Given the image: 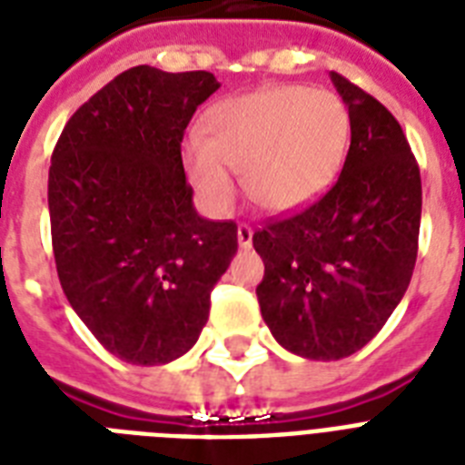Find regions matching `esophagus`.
<instances>
[{
  "label": "esophagus",
  "instance_id": "34e87169",
  "mask_svg": "<svg viewBox=\"0 0 465 465\" xmlns=\"http://www.w3.org/2000/svg\"><path fill=\"white\" fill-rule=\"evenodd\" d=\"M236 236H239L241 248H251V243H253V229H251V226L239 224V232H236Z\"/></svg>",
  "mask_w": 465,
  "mask_h": 465
}]
</instances>
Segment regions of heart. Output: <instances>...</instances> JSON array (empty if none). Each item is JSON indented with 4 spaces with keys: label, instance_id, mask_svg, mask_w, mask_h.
Here are the masks:
<instances>
[{
    "label": "heart",
    "instance_id": "1",
    "mask_svg": "<svg viewBox=\"0 0 465 465\" xmlns=\"http://www.w3.org/2000/svg\"><path fill=\"white\" fill-rule=\"evenodd\" d=\"M347 137L350 120L335 94L277 86L219 104L204 120V137L185 144V166L210 210L232 207L229 171H236L255 207L290 212L335 181Z\"/></svg>",
    "mask_w": 465,
    "mask_h": 465
}]
</instances>
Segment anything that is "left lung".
<instances>
[{
    "label": "left lung",
    "instance_id": "1",
    "mask_svg": "<svg viewBox=\"0 0 465 465\" xmlns=\"http://www.w3.org/2000/svg\"><path fill=\"white\" fill-rule=\"evenodd\" d=\"M350 115V152L328 193L253 233L265 262L262 321L284 350L342 360L389 321L418 258L422 181L398 120L331 72Z\"/></svg>",
    "mask_w": 465,
    "mask_h": 465
}]
</instances>
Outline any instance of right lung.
I'll return each instance as SVG.
<instances>
[{"label":"right lung","instance_id":"add662e5","mask_svg":"<svg viewBox=\"0 0 465 465\" xmlns=\"http://www.w3.org/2000/svg\"><path fill=\"white\" fill-rule=\"evenodd\" d=\"M210 72L140 64L69 118L54 144L47 207L64 297L101 345L154 367L195 345L210 294L236 255L233 222L193 207L181 142Z\"/></svg>","mask_w":465,"mask_h":465}]
</instances>
